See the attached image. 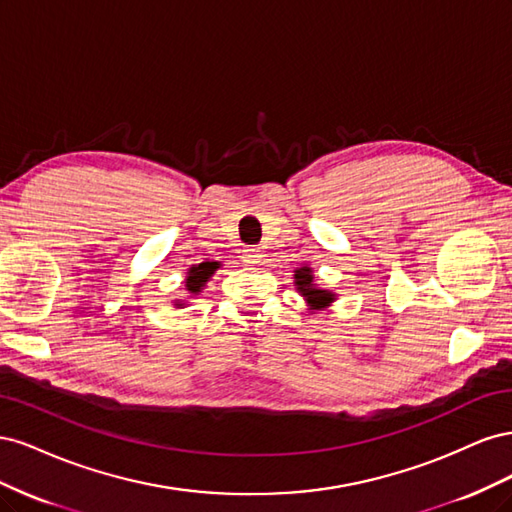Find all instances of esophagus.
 <instances>
[{"label": "esophagus", "mask_w": 512, "mask_h": 512, "mask_svg": "<svg viewBox=\"0 0 512 512\" xmlns=\"http://www.w3.org/2000/svg\"><path fill=\"white\" fill-rule=\"evenodd\" d=\"M262 258H265V254H262L260 247H252V250H245V262H247V265L258 267V265H262Z\"/></svg>", "instance_id": "1"}]
</instances>
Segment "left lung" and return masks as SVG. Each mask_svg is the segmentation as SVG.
<instances>
[{
    "mask_svg": "<svg viewBox=\"0 0 512 512\" xmlns=\"http://www.w3.org/2000/svg\"><path fill=\"white\" fill-rule=\"evenodd\" d=\"M294 286H297V292L301 294L303 301L307 303V309L312 314L331 307V303L337 299V294L333 290L320 288L314 282V269L309 265L294 269Z\"/></svg>",
    "mask_w": 512,
    "mask_h": 512,
    "instance_id": "left-lung-1",
    "label": "left lung"
}]
</instances>
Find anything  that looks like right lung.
<instances>
[{"label":"right lung","instance_id":"add662e5","mask_svg":"<svg viewBox=\"0 0 512 512\" xmlns=\"http://www.w3.org/2000/svg\"><path fill=\"white\" fill-rule=\"evenodd\" d=\"M220 267H222L220 262H215V260H205V262H200V265H192L188 269V275H185V282H183L185 290H188V294H192V297H196V294L203 292L205 284L211 280L213 273ZM175 307H179V309L185 307V301L177 299Z\"/></svg>","mask_w":512,"mask_h":512}]
</instances>
